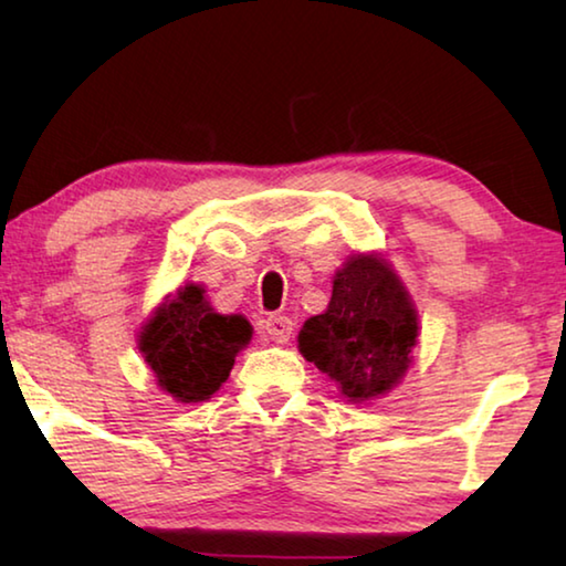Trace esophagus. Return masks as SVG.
Listing matches in <instances>:
<instances>
[{
	"mask_svg": "<svg viewBox=\"0 0 566 566\" xmlns=\"http://www.w3.org/2000/svg\"><path fill=\"white\" fill-rule=\"evenodd\" d=\"M292 332H294V324L290 317H284V314H272V317H266L264 322V334L276 344L290 342Z\"/></svg>",
	"mask_w": 566,
	"mask_h": 566,
	"instance_id": "1",
	"label": "esophagus"
}]
</instances>
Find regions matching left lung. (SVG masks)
<instances>
[{"label":"left lung","instance_id":"obj_1","mask_svg":"<svg viewBox=\"0 0 566 566\" xmlns=\"http://www.w3.org/2000/svg\"><path fill=\"white\" fill-rule=\"evenodd\" d=\"M417 312L397 274L377 256H352L334 276L327 312L306 319L300 352L349 401L397 385L417 344Z\"/></svg>","mask_w":566,"mask_h":566}]
</instances>
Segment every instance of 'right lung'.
<instances>
[{
	"label": "right lung",
	"instance_id": "obj_1",
	"mask_svg": "<svg viewBox=\"0 0 566 566\" xmlns=\"http://www.w3.org/2000/svg\"><path fill=\"white\" fill-rule=\"evenodd\" d=\"M249 339L252 327L244 317L217 314L202 286L187 284L145 324L139 349L161 389L179 401H205L227 381Z\"/></svg>",
	"mask_w": 566,
	"mask_h": 566
}]
</instances>
